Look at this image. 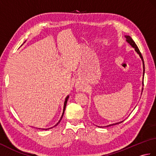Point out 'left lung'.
Instances as JSON below:
<instances>
[{
  "label": "left lung",
  "mask_w": 156,
  "mask_h": 156,
  "mask_svg": "<svg viewBox=\"0 0 156 156\" xmlns=\"http://www.w3.org/2000/svg\"><path fill=\"white\" fill-rule=\"evenodd\" d=\"M125 38H126V41H127L128 44L130 45L132 48H133L135 49V51L137 52V54L140 55V58L142 60V62H143V68H144V72H143V76H144V74H145V66H144V59H143V57H142V55L141 54V52L140 51V49H139L138 47L137 46V45L135 44V41L133 40V39H132L130 36L129 35H125ZM142 84H143V86H144V77H143V82H142ZM142 91H143V88H142V90H141V94H142ZM122 121H121V122H116V123H113V124H111V125H108L107 126H106V127H109V126H112V125H117V124H119V123H121V122H122ZM98 127H99V126H98Z\"/></svg>",
  "instance_id": "8db88e82"
}]
</instances>
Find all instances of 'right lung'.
Returning a JSON list of instances; mask_svg holds the SVG:
<instances>
[{
	"label": "right lung",
	"instance_id": "add662e5",
	"mask_svg": "<svg viewBox=\"0 0 156 156\" xmlns=\"http://www.w3.org/2000/svg\"><path fill=\"white\" fill-rule=\"evenodd\" d=\"M68 98H69V95L68 96H67V97H66V99H65V101H64V109H63V112H62V117H61V118H60V119H59V121L58 122V123L56 124V125H55L54 127H51V128H53V127H55L56 125H58V123L59 122H60V121L62 120V117H63V115H64V111H65V109H66V104H67V102H68ZM51 128H49V129H51ZM45 129V130H47V129Z\"/></svg>",
	"mask_w": 156,
	"mask_h": 156
}]
</instances>
